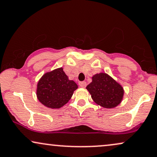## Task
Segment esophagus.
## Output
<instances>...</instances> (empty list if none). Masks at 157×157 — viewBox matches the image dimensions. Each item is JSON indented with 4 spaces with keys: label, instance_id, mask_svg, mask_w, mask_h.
I'll use <instances>...</instances> for the list:
<instances>
[{
    "label": "esophagus",
    "instance_id": "34e87169",
    "mask_svg": "<svg viewBox=\"0 0 157 157\" xmlns=\"http://www.w3.org/2000/svg\"><path fill=\"white\" fill-rule=\"evenodd\" d=\"M79 85H80V87H82V88H85L87 85V83L86 82H84V81H83V82H79Z\"/></svg>",
    "mask_w": 157,
    "mask_h": 157
}]
</instances>
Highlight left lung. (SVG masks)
Returning <instances> with one entry per match:
<instances>
[{
	"mask_svg": "<svg viewBox=\"0 0 157 157\" xmlns=\"http://www.w3.org/2000/svg\"><path fill=\"white\" fill-rule=\"evenodd\" d=\"M86 89L97 104L108 109L120 104L124 95L122 87L106 73L95 75Z\"/></svg>",
	"mask_w": 157,
	"mask_h": 157,
	"instance_id": "1",
	"label": "left lung"
}]
</instances>
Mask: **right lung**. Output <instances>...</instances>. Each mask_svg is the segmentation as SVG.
Segmentation results:
<instances>
[{
	"instance_id": "obj_1",
	"label": "right lung",
	"mask_w": 157,
	"mask_h": 157,
	"mask_svg": "<svg viewBox=\"0 0 157 157\" xmlns=\"http://www.w3.org/2000/svg\"><path fill=\"white\" fill-rule=\"evenodd\" d=\"M77 85L69 80L62 68L48 72L37 83V96L40 102L51 109H58L72 98Z\"/></svg>"
}]
</instances>
